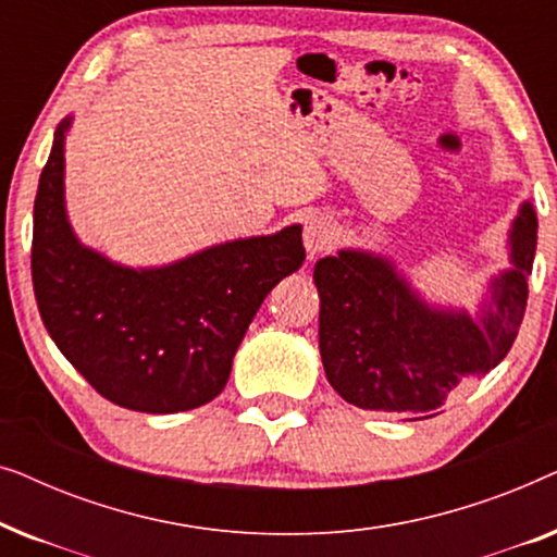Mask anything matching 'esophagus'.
<instances>
[{
	"label": "esophagus",
	"mask_w": 557,
	"mask_h": 557,
	"mask_svg": "<svg viewBox=\"0 0 557 557\" xmlns=\"http://www.w3.org/2000/svg\"><path fill=\"white\" fill-rule=\"evenodd\" d=\"M334 223L326 215H311L304 223V246H307V253L314 258L324 253L326 248H332L334 243Z\"/></svg>",
	"instance_id": "34e87169"
}]
</instances>
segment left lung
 I'll list each match as a JSON object with an SVG mask.
<instances>
[{"label": "left lung", "instance_id": "left-lung-1", "mask_svg": "<svg viewBox=\"0 0 557 557\" xmlns=\"http://www.w3.org/2000/svg\"><path fill=\"white\" fill-rule=\"evenodd\" d=\"M509 269L486 281L476 317L425 301L391 258L342 248L319 258V352L326 380L362 410L410 421L438 416L456 387L505 360L528 307L537 215L522 202L509 225Z\"/></svg>", "mask_w": 557, "mask_h": 557}]
</instances>
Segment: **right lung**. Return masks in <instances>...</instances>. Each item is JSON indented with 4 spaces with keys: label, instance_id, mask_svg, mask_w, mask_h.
Masks as SVG:
<instances>
[{
    "label": "right lung",
    "instance_id": "1",
    "mask_svg": "<svg viewBox=\"0 0 557 557\" xmlns=\"http://www.w3.org/2000/svg\"><path fill=\"white\" fill-rule=\"evenodd\" d=\"M40 174L33 284L65 360L121 408L180 413L223 391L233 357L271 288L301 269V225L235 238L166 265L132 269L83 246L65 210V134Z\"/></svg>",
    "mask_w": 557,
    "mask_h": 557
}]
</instances>
